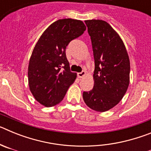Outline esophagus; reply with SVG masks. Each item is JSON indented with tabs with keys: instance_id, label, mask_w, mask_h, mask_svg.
<instances>
[{
	"instance_id": "34e87169",
	"label": "esophagus",
	"mask_w": 151,
	"mask_h": 151,
	"mask_svg": "<svg viewBox=\"0 0 151 151\" xmlns=\"http://www.w3.org/2000/svg\"><path fill=\"white\" fill-rule=\"evenodd\" d=\"M85 75H86L85 71H82V72H81V73H78V78H82V77L85 76Z\"/></svg>"
}]
</instances>
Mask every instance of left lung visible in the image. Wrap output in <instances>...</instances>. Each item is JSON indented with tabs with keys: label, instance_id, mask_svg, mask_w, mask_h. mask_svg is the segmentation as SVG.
Returning a JSON list of instances; mask_svg holds the SVG:
<instances>
[{
	"label": "left lung",
	"instance_id": "8db88e82",
	"mask_svg": "<svg viewBox=\"0 0 151 151\" xmlns=\"http://www.w3.org/2000/svg\"><path fill=\"white\" fill-rule=\"evenodd\" d=\"M94 58V88L83 92L88 107L105 112L118 104L129 85L130 61L123 41L110 24L101 19L85 20Z\"/></svg>",
	"mask_w": 151,
	"mask_h": 151
}]
</instances>
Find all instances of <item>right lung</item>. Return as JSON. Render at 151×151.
<instances>
[{"label": "right lung", "mask_w": 151, "mask_h": 151, "mask_svg": "<svg viewBox=\"0 0 151 151\" xmlns=\"http://www.w3.org/2000/svg\"><path fill=\"white\" fill-rule=\"evenodd\" d=\"M86 29L83 22L73 19L56 21L47 28L36 43L28 68L29 89L43 106H55L63 99L77 74L72 73L66 46Z\"/></svg>", "instance_id": "add662e5"}]
</instances>
